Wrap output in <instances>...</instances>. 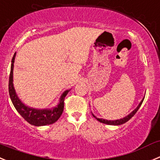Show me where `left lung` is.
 <instances>
[{"label":"left lung","instance_id":"1","mask_svg":"<svg viewBox=\"0 0 160 160\" xmlns=\"http://www.w3.org/2000/svg\"><path fill=\"white\" fill-rule=\"evenodd\" d=\"M143 99H144V98H143L141 100V102H140V104L138 105V106L136 108V109H134V110L132 111V112H130L129 114H128V116H126V117H123V118H121V119H117V120H114V121H109V120H105V119H102V118H98V117H96V116L94 115L93 113H92V115L93 116V117H95L97 120H98L99 122L101 123H103V124H109V125H121V124H124V123H126L128 121H129L130 119H131L132 117H133V116L136 114V112L138 111V109H140V105H142V103H143Z\"/></svg>","mask_w":160,"mask_h":160}]
</instances>
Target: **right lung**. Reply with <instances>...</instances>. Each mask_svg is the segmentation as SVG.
Segmentation results:
<instances>
[{"label": "right lung", "mask_w": 160, "mask_h": 160, "mask_svg": "<svg viewBox=\"0 0 160 160\" xmlns=\"http://www.w3.org/2000/svg\"><path fill=\"white\" fill-rule=\"evenodd\" d=\"M15 57L16 53L14 54L12 59L8 91H9V96L17 112L22 116L23 119L32 125L44 126L56 122L63 112L64 99L70 90H67L62 93L59 98L58 104L56 106L53 107L52 109H36V108L28 106L25 104L23 103L17 96L15 88L13 86V67H14Z\"/></svg>", "instance_id": "right-lung-1"}]
</instances>
